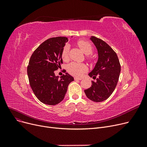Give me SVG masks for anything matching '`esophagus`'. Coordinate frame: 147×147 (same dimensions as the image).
Listing matches in <instances>:
<instances>
[{"label": "esophagus", "mask_w": 147, "mask_h": 147, "mask_svg": "<svg viewBox=\"0 0 147 147\" xmlns=\"http://www.w3.org/2000/svg\"><path fill=\"white\" fill-rule=\"evenodd\" d=\"M75 80H82V78H74Z\"/></svg>", "instance_id": "obj_1"}]
</instances>
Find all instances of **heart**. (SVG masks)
<instances>
[{
  "label": "heart",
  "instance_id": "obj_1",
  "mask_svg": "<svg viewBox=\"0 0 147 147\" xmlns=\"http://www.w3.org/2000/svg\"><path fill=\"white\" fill-rule=\"evenodd\" d=\"M79 48L85 55H90L93 52V48L90 43L85 40H79L78 42ZM69 46L66 45L62 52V57L63 59H67L68 57ZM67 70L71 74L76 76L81 77L87 71V67L83 64H78L76 63H72L69 64L67 67Z\"/></svg>",
  "mask_w": 147,
  "mask_h": 147
}]
</instances>
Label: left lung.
Segmentation results:
<instances>
[{"label": "left lung", "mask_w": 147, "mask_h": 147, "mask_svg": "<svg viewBox=\"0 0 147 147\" xmlns=\"http://www.w3.org/2000/svg\"><path fill=\"white\" fill-rule=\"evenodd\" d=\"M98 51V58L94 68L89 76L96 81L84 90L86 96L94 102H102L109 98L114 92L119 80L121 66L113 49L102 40L95 36L90 37Z\"/></svg>", "instance_id": "1"}]
</instances>
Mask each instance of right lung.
<instances>
[{
	"instance_id": "1",
	"label": "right lung",
	"mask_w": 147,
	"mask_h": 147,
	"mask_svg": "<svg viewBox=\"0 0 147 147\" xmlns=\"http://www.w3.org/2000/svg\"><path fill=\"white\" fill-rule=\"evenodd\" d=\"M68 40L65 37L50 38L31 56L27 67L29 83L36 96L43 104L55 105L61 102L68 84L74 81L67 73L60 78L54 73L63 63L62 52Z\"/></svg>"
}]
</instances>
